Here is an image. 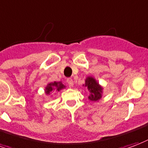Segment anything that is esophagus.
<instances>
[{
	"mask_svg": "<svg viewBox=\"0 0 148 148\" xmlns=\"http://www.w3.org/2000/svg\"><path fill=\"white\" fill-rule=\"evenodd\" d=\"M66 82L68 84V85L70 87H73V85H74V82H73V80L71 79V78H68V79L66 80Z\"/></svg>",
	"mask_w": 148,
	"mask_h": 148,
	"instance_id": "obj_1",
	"label": "esophagus"
}]
</instances>
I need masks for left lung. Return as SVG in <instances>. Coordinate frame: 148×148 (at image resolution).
I'll return each instance as SVG.
<instances>
[{
	"instance_id": "left-lung-1",
	"label": "left lung",
	"mask_w": 148,
	"mask_h": 148,
	"mask_svg": "<svg viewBox=\"0 0 148 148\" xmlns=\"http://www.w3.org/2000/svg\"><path fill=\"white\" fill-rule=\"evenodd\" d=\"M87 88L89 92V96H88V99L90 101L97 102L102 98L103 96V86L99 84L95 77L92 76H88L85 80V84L83 85Z\"/></svg>"
}]
</instances>
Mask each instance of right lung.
Masks as SVG:
<instances>
[{
  "instance_id": "obj_1",
  "label": "right lung",
  "mask_w": 148,
  "mask_h": 148,
  "mask_svg": "<svg viewBox=\"0 0 148 148\" xmlns=\"http://www.w3.org/2000/svg\"><path fill=\"white\" fill-rule=\"evenodd\" d=\"M66 88V85L62 83V82H49L45 88V92L46 95H50L52 92H60L62 89Z\"/></svg>"
}]
</instances>
